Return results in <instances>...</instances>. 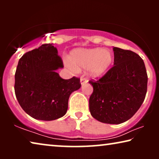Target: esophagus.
<instances>
[{"label":"esophagus","instance_id":"obj_1","mask_svg":"<svg viewBox=\"0 0 159 159\" xmlns=\"http://www.w3.org/2000/svg\"><path fill=\"white\" fill-rule=\"evenodd\" d=\"M87 82H88V80H87L85 78H84L83 77H82L81 79H80V84H84V83H86Z\"/></svg>","mask_w":159,"mask_h":159}]
</instances>
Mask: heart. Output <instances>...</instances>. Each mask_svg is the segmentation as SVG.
Masks as SVG:
<instances>
[{
    "label": "heart",
    "instance_id": "b5f03b06",
    "mask_svg": "<svg viewBox=\"0 0 159 159\" xmlns=\"http://www.w3.org/2000/svg\"><path fill=\"white\" fill-rule=\"evenodd\" d=\"M114 54L110 50L95 48H79L69 54L66 65L72 71L88 69V75L91 77L99 78L105 75L113 66Z\"/></svg>",
    "mask_w": 159,
    "mask_h": 159
}]
</instances>
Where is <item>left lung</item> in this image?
<instances>
[{"label": "left lung", "instance_id": "obj_1", "mask_svg": "<svg viewBox=\"0 0 159 159\" xmlns=\"http://www.w3.org/2000/svg\"><path fill=\"white\" fill-rule=\"evenodd\" d=\"M114 66L96 82H89L93 92L89 108L101 122L119 125L134 116L144 101L148 75L138 54L114 47Z\"/></svg>", "mask_w": 159, "mask_h": 159}]
</instances>
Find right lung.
Segmentation results:
<instances>
[{
	"label": "right lung",
	"instance_id": "obj_1",
	"mask_svg": "<svg viewBox=\"0 0 159 159\" xmlns=\"http://www.w3.org/2000/svg\"><path fill=\"white\" fill-rule=\"evenodd\" d=\"M63 63L53 43L27 52L19 61L14 90L22 109L32 118L52 121L64 116L70 95L81 87L80 80H64L56 71Z\"/></svg>",
	"mask_w": 159,
	"mask_h": 159
}]
</instances>
